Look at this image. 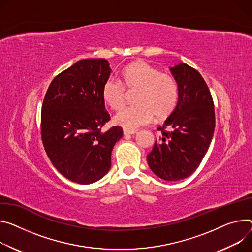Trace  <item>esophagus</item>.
I'll list each match as a JSON object with an SVG mask.
<instances>
[{
  "instance_id": "34e87169",
  "label": "esophagus",
  "mask_w": 252,
  "mask_h": 252,
  "mask_svg": "<svg viewBox=\"0 0 252 252\" xmlns=\"http://www.w3.org/2000/svg\"><path fill=\"white\" fill-rule=\"evenodd\" d=\"M134 133H136V130H129V129H126V128L124 129V134L125 135H129V134H134Z\"/></svg>"
}]
</instances>
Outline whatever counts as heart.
Masks as SVG:
<instances>
[{"mask_svg":"<svg viewBox=\"0 0 252 252\" xmlns=\"http://www.w3.org/2000/svg\"><path fill=\"white\" fill-rule=\"evenodd\" d=\"M123 84L113 77L103 83L101 95L112 109L119 108L125 101L126 90L136 89L133 105L121 107L113 116V123L129 130L157 120L167 118L178 101V84L175 78L159 72L151 64L138 60L128 64L122 72Z\"/></svg>","mask_w":252,"mask_h":252,"instance_id":"b5f03b06","label":"heart"}]
</instances>
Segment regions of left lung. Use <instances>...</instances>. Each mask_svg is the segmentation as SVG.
Segmentation results:
<instances>
[{"label":"left lung","instance_id":"8db88e82","mask_svg":"<svg viewBox=\"0 0 252 252\" xmlns=\"http://www.w3.org/2000/svg\"><path fill=\"white\" fill-rule=\"evenodd\" d=\"M170 70L178 84V102L164 126L158 127L161 135L147 158L156 176L179 181L192 175L207 153L215 112L210 90L196 69L179 63Z\"/></svg>","mask_w":252,"mask_h":252}]
</instances>
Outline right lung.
Returning a JSON list of instances; mask_svg holds the SVG:
<instances>
[{"label": "right lung", "instance_id": "add662e5", "mask_svg": "<svg viewBox=\"0 0 252 252\" xmlns=\"http://www.w3.org/2000/svg\"><path fill=\"white\" fill-rule=\"evenodd\" d=\"M111 69L106 59H82L50 83L41 111L42 142L53 166L68 180L91 184L111 166V152L123 128L112 126L101 89Z\"/></svg>", "mask_w": 252, "mask_h": 252}]
</instances>
